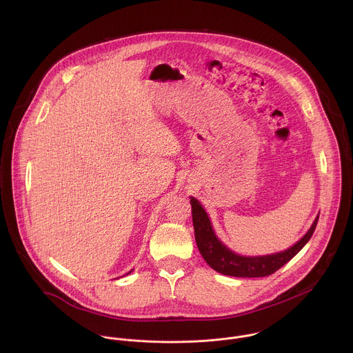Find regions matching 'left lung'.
Returning a JSON list of instances; mask_svg holds the SVG:
<instances>
[{"label": "left lung", "mask_w": 353, "mask_h": 353, "mask_svg": "<svg viewBox=\"0 0 353 353\" xmlns=\"http://www.w3.org/2000/svg\"><path fill=\"white\" fill-rule=\"evenodd\" d=\"M190 203L196 242L203 259L216 272L234 277H265L279 270L302 250L304 245L312 236L319 219L318 214L307 234L288 250L262 256H245L231 252L219 241L212 228V223L200 202L192 197Z\"/></svg>", "instance_id": "obj_1"}]
</instances>
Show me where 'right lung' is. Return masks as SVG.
<instances>
[{
	"mask_svg": "<svg viewBox=\"0 0 353 353\" xmlns=\"http://www.w3.org/2000/svg\"><path fill=\"white\" fill-rule=\"evenodd\" d=\"M130 272H132V270H130ZM130 272H129V273H130ZM129 273H128V274H129Z\"/></svg>",
	"mask_w": 353,
	"mask_h": 353,
	"instance_id": "obj_1",
	"label": "right lung"
}]
</instances>
